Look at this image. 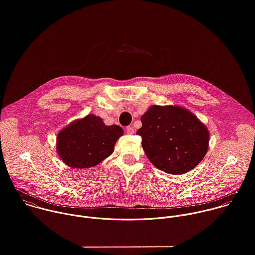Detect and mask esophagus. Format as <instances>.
<instances>
[{
	"instance_id": "34e87169",
	"label": "esophagus",
	"mask_w": 255,
	"mask_h": 255,
	"mask_svg": "<svg viewBox=\"0 0 255 255\" xmlns=\"http://www.w3.org/2000/svg\"><path fill=\"white\" fill-rule=\"evenodd\" d=\"M126 133L127 134H134V129H133V127L132 126H128L127 128H126Z\"/></svg>"
}]
</instances>
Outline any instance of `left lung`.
<instances>
[{"instance_id":"1","label":"left lung","mask_w":255,"mask_h":255,"mask_svg":"<svg viewBox=\"0 0 255 255\" xmlns=\"http://www.w3.org/2000/svg\"><path fill=\"white\" fill-rule=\"evenodd\" d=\"M142 148L149 161L170 174H183L205 157L210 133L206 125L180 106L152 105L141 117Z\"/></svg>"}]
</instances>
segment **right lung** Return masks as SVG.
<instances>
[{"label":"right lung","instance_id":"add662e5","mask_svg":"<svg viewBox=\"0 0 255 255\" xmlns=\"http://www.w3.org/2000/svg\"><path fill=\"white\" fill-rule=\"evenodd\" d=\"M123 133L120 126H107L101 117L89 114L59 131L56 151L67 166L90 168L113 153L115 144Z\"/></svg>","mask_w":255,"mask_h":255}]
</instances>
